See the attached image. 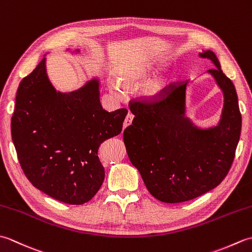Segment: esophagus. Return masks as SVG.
I'll list each match as a JSON object with an SVG mask.
<instances>
[{
    "label": "esophagus",
    "instance_id": "obj_1",
    "mask_svg": "<svg viewBox=\"0 0 252 252\" xmlns=\"http://www.w3.org/2000/svg\"><path fill=\"white\" fill-rule=\"evenodd\" d=\"M133 117H134V116H133L132 114H130V112L126 115V119H125V122H123V129H126V126H129L131 125L132 120H133Z\"/></svg>",
    "mask_w": 252,
    "mask_h": 252
}]
</instances>
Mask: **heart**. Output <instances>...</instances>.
Returning <instances> with one entry per match:
<instances>
[{"instance_id":"1","label":"heart","mask_w":252,"mask_h":252,"mask_svg":"<svg viewBox=\"0 0 252 252\" xmlns=\"http://www.w3.org/2000/svg\"><path fill=\"white\" fill-rule=\"evenodd\" d=\"M144 79V74L141 72H129V73H125L122 74L121 77V81L125 85H127V87H130V85H135L137 83H140L142 80ZM111 91L114 92L115 95L117 96H121L123 94L122 90H121V85L118 83V82H114L111 83L110 85ZM159 91V87L158 85H149V87L146 89V93L147 94H151L154 95L156 94Z\"/></svg>"}]
</instances>
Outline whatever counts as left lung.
Returning a JSON list of instances; mask_svg holds the SVG:
<instances>
[{
  "label": "left lung",
  "instance_id": "left-lung-1",
  "mask_svg": "<svg viewBox=\"0 0 252 252\" xmlns=\"http://www.w3.org/2000/svg\"><path fill=\"white\" fill-rule=\"evenodd\" d=\"M217 68L209 70L224 93L218 126L199 130L184 117L187 81H178L146 97L130 100L134 115L123 132L132 164L140 171L148 191L167 203L183 202L217 187L234 161L242 130L237 93L221 70L216 54L200 53Z\"/></svg>",
  "mask_w": 252,
  "mask_h": 252
}]
</instances>
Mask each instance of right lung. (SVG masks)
Here are the masks:
<instances>
[{
	"label": "right lung",
	"instance_id": "add662e5",
	"mask_svg": "<svg viewBox=\"0 0 252 252\" xmlns=\"http://www.w3.org/2000/svg\"><path fill=\"white\" fill-rule=\"evenodd\" d=\"M126 114V108L103 109L96 80L71 93L56 92L42 58L19 83L10 122L26 178L56 200L88 202L105 179L98 148L120 134Z\"/></svg>",
	"mask_w": 252,
	"mask_h": 252
}]
</instances>
